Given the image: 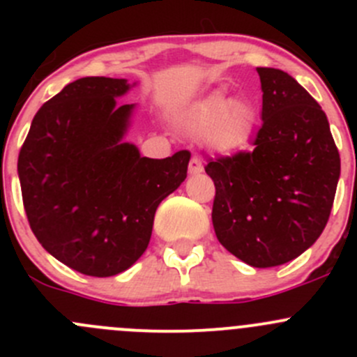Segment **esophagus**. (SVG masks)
Listing matches in <instances>:
<instances>
[{"mask_svg":"<svg viewBox=\"0 0 357 357\" xmlns=\"http://www.w3.org/2000/svg\"><path fill=\"white\" fill-rule=\"evenodd\" d=\"M188 172H190V176H197V174H202V172H204V165H202L200 158L193 157L192 160H190Z\"/></svg>","mask_w":357,"mask_h":357,"instance_id":"obj_1","label":"esophagus"}]
</instances>
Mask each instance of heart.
<instances>
[{
  "label": "heart",
  "mask_w": 357,
  "mask_h": 357,
  "mask_svg": "<svg viewBox=\"0 0 357 357\" xmlns=\"http://www.w3.org/2000/svg\"><path fill=\"white\" fill-rule=\"evenodd\" d=\"M257 117L250 100L226 98L225 91L215 89L186 110L183 124L192 136H202L211 152L233 155L250 143Z\"/></svg>",
  "instance_id": "obj_1"
}]
</instances>
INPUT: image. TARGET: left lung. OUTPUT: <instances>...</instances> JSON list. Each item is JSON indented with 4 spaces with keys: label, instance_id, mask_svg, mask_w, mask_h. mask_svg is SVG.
Returning <instances> with one entry per match:
<instances>
[{
    "label": "left lung",
    "instance_id": "1",
    "mask_svg": "<svg viewBox=\"0 0 357 357\" xmlns=\"http://www.w3.org/2000/svg\"><path fill=\"white\" fill-rule=\"evenodd\" d=\"M262 128L254 150L208 162L219 243L252 268L298 257L325 229L340 178L326 114L287 72L257 67Z\"/></svg>",
    "mask_w": 357,
    "mask_h": 357
}]
</instances>
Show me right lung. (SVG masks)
Masks as SVG:
<instances>
[{
  "label": "right lung",
  "mask_w": 357,
  "mask_h": 357,
  "mask_svg": "<svg viewBox=\"0 0 357 357\" xmlns=\"http://www.w3.org/2000/svg\"><path fill=\"white\" fill-rule=\"evenodd\" d=\"M138 82L82 77L32 119L19 155L29 225L48 254L88 276L119 275L146 250L155 211L181 186L190 152L142 157L126 142Z\"/></svg>",
  "instance_id": "obj_1"
}]
</instances>
